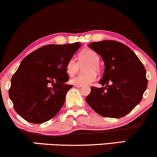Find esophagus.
Wrapping results in <instances>:
<instances>
[{
	"instance_id": "esophagus-1",
	"label": "esophagus",
	"mask_w": 157,
	"mask_h": 157,
	"mask_svg": "<svg viewBox=\"0 0 157 157\" xmlns=\"http://www.w3.org/2000/svg\"><path fill=\"white\" fill-rule=\"evenodd\" d=\"M75 86H76V87H82V85H79V84H74Z\"/></svg>"
}]
</instances>
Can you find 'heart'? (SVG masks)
Segmentation results:
<instances>
[{
    "label": "heart",
    "instance_id": "1",
    "mask_svg": "<svg viewBox=\"0 0 157 157\" xmlns=\"http://www.w3.org/2000/svg\"><path fill=\"white\" fill-rule=\"evenodd\" d=\"M78 62L74 59H69L65 65V70L69 76H73L78 71L79 65L87 63L84 65V68L86 73L79 75L70 80L73 84L86 85L90 84L96 80L97 75L95 72L100 71L99 57L95 52L92 49H85L82 50L78 55Z\"/></svg>",
    "mask_w": 157,
    "mask_h": 157
}]
</instances>
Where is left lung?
<instances>
[{"label": "left lung", "mask_w": 157, "mask_h": 157, "mask_svg": "<svg viewBox=\"0 0 157 157\" xmlns=\"http://www.w3.org/2000/svg\"><path fill=\"white\" fill-rule=\"evenodd\" d=\"M89 47L102 58L105 71L99 84L86 98L90 107L104 117L121 118L140 103L148 85L146 71L125 44L116 40L92 42Z\"/></svg>", "instance_id": "1"}]
</instances>
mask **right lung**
Wrapping results in <instances>:
<instances>
[{"instance_id":"1","label":"right lung","mask_w":157,"mask_h":157,"mask_svg":"<svg viewBox=\"0 0 157 157\" xmlns=\"http://www.w3.org/2000/svg\"><path fill=\"white\" fill-rule=\"evenodd\" d=\"M82 44L44 46L26 56L13 75L9 98L13 108L30 123L41 124L60 111L73 85L65 65Z\"/></svg>"}]
</instances>
